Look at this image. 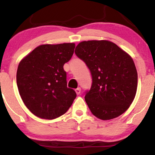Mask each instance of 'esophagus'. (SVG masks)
<instances>
[{
	"label": "esophagus",
	"mask_w": 155,
	"mask_h": 155,
	"mask_svg": "<svg viewBox=\"0 0 155 155\" xmlns=\"http://www.w3.org/2000/svg\"><path fill=\"white\" fill-rule=\"evenodd\" d=\"M75 91H76V94L77 95H79V93H81V89L79 87H78L77 89H76V90H75Z\"/></svg>",
	"instance_id": "1"
}]
</instances>
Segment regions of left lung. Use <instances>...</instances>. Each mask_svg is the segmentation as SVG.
I'll return each mask as SVG.
<instances>
[{"label":"left lung","mask_w":155,"mask_h":155,"mask_svg":"<svg viewBox=\"0 0 155 155\" xmlns=\"http://www.w3.org/2000/svg\"><path fill=\"white\" fill-rule=\"evenodd\" d=\"M75 53L91 72L93 83L85 100L92 114L103 120L124 114L134 100L137 88L131 56L107 40L81 41Z\"/></svg>","instance_id":"8db88e82"}]
</instances>
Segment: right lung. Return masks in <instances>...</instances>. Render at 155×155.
<instances>
[{"instance_id":"obj_1","label":"right lung","mask_w":155,"mask_h":155,"mask_svg":"<svg viewBox=\"0 0 155 155\" xmlns=\"http://www.w3.org/2000/svg\"><path fill=\"white\" fill-rule=\"evenodd\" d=\"M75 43L45 44L36 47L19 62L17 85L25 105L41 119L63 115L76 97L67 87L63 65L72 58Z\"/></svg>"}]
</instances>
